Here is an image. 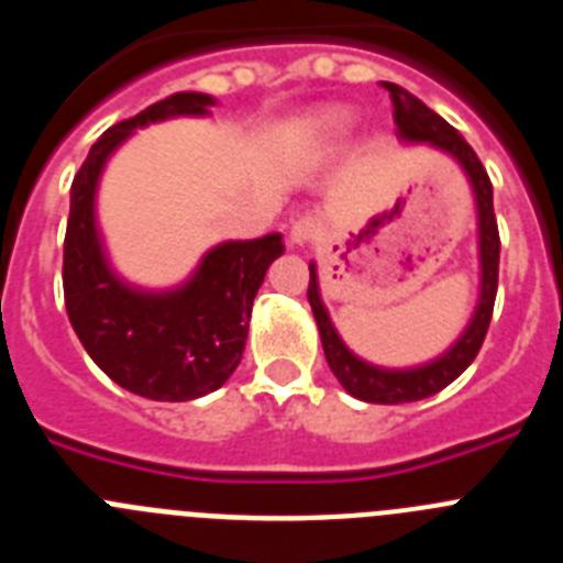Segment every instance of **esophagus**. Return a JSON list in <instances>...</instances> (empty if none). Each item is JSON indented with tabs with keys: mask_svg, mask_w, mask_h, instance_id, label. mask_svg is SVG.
Segmentation results:
<instances>
[{
	"mask_svg": "<svg viewBox=\"0 0 563 563\" xmlns=\"http://www.w3.org/2000/svg\"><path fill=\"white\" fill-rule=\"evenodd\" d=\"M318 236V222L312 217H301V220L292 222L290 228V242L292 245H307Z\"/></svg>",
	"mask_w": 563,
	"mask_h": 563,
	"instance_id": "1",
	"label": "esophagus"
}]
</instances>
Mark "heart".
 Wrapping results in <instances>:
<instances>
[{
  "mask_svg": "<svg viewBox=\"0 0 563 563\" xmlns=\"http://www.w3.org/2000/svg\"><path fill=\"white\" fill-rule=\"evenodd\" d=\"M352 114L346 109H321L305 123V143L312 152H330L350 134Z\"/></svg>",
  "mask_w": 563,
  "mask_h": 563,
  "instance_id": "obj_1",
  "label": "heart"
}]
</instances>
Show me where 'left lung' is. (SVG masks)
I'll return each mask as SVG.
<instances>
[{
    "mask_svg": "<svg viewBox=\"0 0 563 563\" xmlns=\"http://www.w3.org/2000/svg\"><path fill=\"white\" fill-rule=\"evenodd\" d=\"M383 87L389 89V98L395 103V123L402 141L409 143H431V146L442 148L451 154L462 168H465L471 188H474L476 213H479V267H482V287H479V305H476L474 318L467 330L462 332L460 341L451 346L445 355L437 361L422 363V366H411V369H383L375 363L361 361L346 350V343L332 327L327 307L318 292V276L316 265H310V287H307V298H310L312 316H316L318 332H321V343H324V355L330 363L332 375L338 377L343 389L352 397L366 402H411L422 400V397L437 395L445 389L449 383H454L462 372L474 363L479 355L482 341L490 327V316H494L496 301V285H499V228H496L494 213V186L487 177L485 166L476 157V152L467 146V141L451 126L449 121H442L434 109H429L420 98H415L409 89L397 87V84L383 81Z\"/></svg>",
    "mask_w": 563,
    "mask_h": 563,
    "instance_id": "left-lung-1",
    "label": "left lung"
}]
</instances>
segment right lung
I'll use <instances>...</instances> for the list:
<instances>
[{
    "mask_svg": "<svg viewBox=\"0 0 563 563\" xmlns=\"http://www.w3.org/2000/svg\"><path fill=\"white\" fill-rule=\"evenodd\" d=\"M211 96L177 92L114 123L89 148L69 188L64 236V305L89 357L118 386L148 400L183 402L220 389L242 361L253 298L282 233L222 242L202 256L186 285L166 292L134 290L114 276L96 225V188L109 154L137 126L177 114H208Z\"/></svg>",
    "mask_w": 563,
    "mask_h": 563,
    "instance_id": "right-lung-1",
    "label": "right lung"
}]
</instances>
